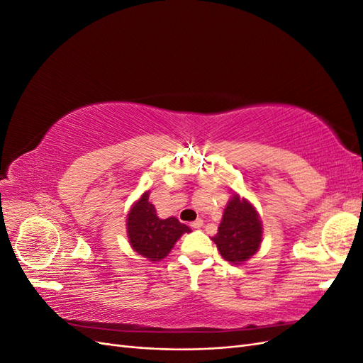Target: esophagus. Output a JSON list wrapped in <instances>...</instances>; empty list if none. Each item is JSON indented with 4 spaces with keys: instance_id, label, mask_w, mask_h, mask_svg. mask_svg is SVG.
Masks as SVG:
<instances>
[{
    "instance_id": "1",
    "label": "esophagus",
    "mask_w": 363,
    "mask_h": 363,
    "mask_svg": "<svg viewBox=\"0 0 363 363\" xmlns=\"http://www.w3.org/2000/svg\"><path fill=\"white\" fill-rule=\"evenodd\" d=\"M203 224H204V223H203V219H200V218H199V219H196V221L191 223V227H192L194 230H196V228H201V227H203Z\"/></svg>"
}]
</instances>
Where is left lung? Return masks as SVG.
I'll return each instance as SVG.
<instances>
[{"mask_svg": "<svg viewBox=\"0 0 363 363\" xmlns=\"http://www.w3.org/2000/svg\"><path fill=\"white\" fill-rule=\"evenodd\" d=\"M262 233V221L256 207L235 194L224 208L221 224L212 240L227 262L240 265L256 255Z\"/></svg>", "mask_w": 363, "mask_h": 363, "instance_id": "1", "label": "left lung"}]
</instances>
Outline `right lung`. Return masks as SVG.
Masks as SVG:
<instances>
[{"instance_id":"add662e5","label":"right lung","mask_w":363,"mask_h":363,"mask_svg":"<svg viewBox=\"0 0 363 363\" xmlns=\"http://www.w3.org/2000/svg\"><path fill=\"white\" fill-rule=\"evenodd\" d=\"M148 199L150 191L131 206L127 215V235L136 252L151 262H159L169 255L180 236L189 233L191 228L174 216L160 219Z\"/></svg>"}]
</instances>
